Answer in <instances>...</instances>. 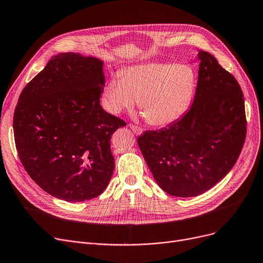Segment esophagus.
Masks as SVG:
<instances>
[{
	"mask_svg": "<svg viewBox=\"0 0 263 263\" xmlns=\"http://www.w3.org/2000/svg\"><path fill=\"white\" fill-rule=\"evenodd\" d=\"M130 128L132 129V131L136 134V135H140L143 133V129L138 127V125H134V124H130Z\"/></svg>",
	"mask_w": 263,
	"mask_h": 263,
	"instance_id": "34e87169",
	"label": "esophagus"
}]
</instances>
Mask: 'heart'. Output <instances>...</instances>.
<instances>
[{
    "mask_svg": "<svg viewBox=\"0 0 263 263\" xmlns=\"http://www.w3.org/2000/svg\"><path fill=\"white\" fill-rule=\"evenodd\" d=\"M197 84L193 68L182 63L148 62L133 65L112 78L103 92V105L111 114L139 108L145 120L157 127L176 121L188 108Z\"/></svg>",
    "mask_w": 263,
    "mask_h": 263,
    "instance_id": "heart-1",
    "label": "heart"
}]
</instances>
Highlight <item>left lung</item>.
Masks as SVG:
<instances>
[{
	"mask_svg": "<svg viewBox=\"0 0 263 263\" xmlns=\"http://www.w3.org/2000/svg\"><path fill=\"white\" fill-rule=\"evenodd\" d=\"M199 75L190 109L158 131H145L140 149L158 185L174 197H197L235 164L246 139L243 91L208 51L198 52Z\"/></svg>",
	"mask_w": 263,
	"mask_h": 263,
	"instance_id": "8db88e82",
	"label": "left lung"
}]
</instances>
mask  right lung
Masks as SVG:
<instances>
[{"label":"right lung","instance_id":"1","mask_svg":"<svg viewBox=\"0 0 263 263\" xmlns=\"http://www.w3.org/2000/svg\"><path fill=\"white\" fill-rule=\"evenodd\" d=\"M103 62L59 53L24 88L14 112L20 161L50 196L67 202L99 197L111 178L110 139L125 122L100 105Z\"/></svg>","mask_w":263,"mask_h":263}]
</instances>
